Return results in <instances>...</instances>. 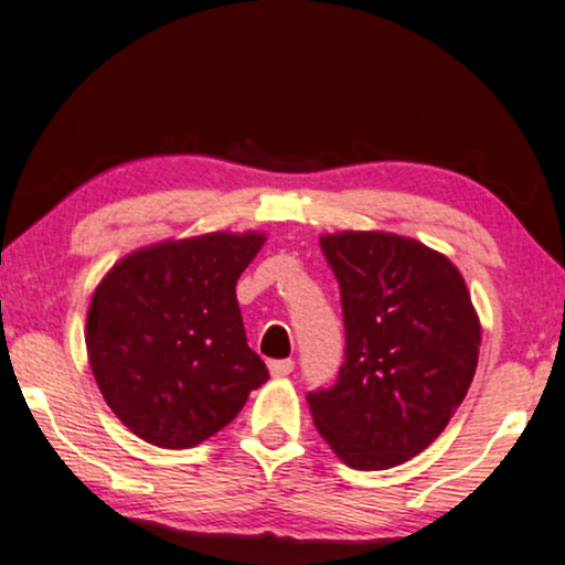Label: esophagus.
Here are the masks:
<instances>
[{"mask_svg":"<svg viewBox=\"0 0 565 565\" xmlns=\"http://www.w3.org/2000/svg\"><path fill=\"white\" fill-rule=\"evenodd\" d=\"M294 367H296L294 360H275V362H269V373H271V377H285V375H290V373H294Z\"/></svg>","mask_w":565,"mask_h":565,"instance_id":"34e87169","label":"esophagus"}]
</instances>
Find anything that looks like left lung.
Wrapping results in <instances>:
<instances>
[{"mask_svg": "<svg viewBox=\"0 0 565 565\" xmlns=\"http://www.w3.org/2000/svg\"><path fill=\"white\" fill-rule=\"evenodd\" d=\"M320 245L341 285L347 362L333 388L307 396L311 417L349 468L402 466L466 399L479 315L460 269L420 241L343 230Z\"/></svg>", "mask_w": 565, "mask_h": 565, "instance_id": "1", "label": "left lung"}]
</instances>
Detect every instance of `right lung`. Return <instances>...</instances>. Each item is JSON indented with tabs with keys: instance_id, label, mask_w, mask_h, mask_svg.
<instances>
[{
	"instance_id": "1",
	"label": "right lung",
	"mask_w": 565,
	"mask_h": 565,
	"mask_svg": "<svg viewBox=\"0 0 565 565\" xmlns=\"http://www.w3.org/2000/svg\"><path fill=\"white\" fill-rule=\"evenodd\" d=\"M264 241L258 230L161 241L118 258L99 280L86 356L103 399L139 439L195 447L267 383L235 296Z\"/></svg>"
}]
</instances>
